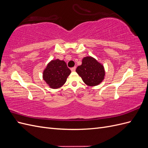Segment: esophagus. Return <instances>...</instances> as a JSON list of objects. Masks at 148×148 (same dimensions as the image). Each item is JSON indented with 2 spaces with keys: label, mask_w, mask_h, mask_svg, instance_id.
Listing matches in <instances>:
<instances>
[{
  "label": "esophagus",
  "mask_w": 148,
  "mask_h": 148,
  "mask_svg": "<svg viewBox=\"0 0 148 148\" xmlns=\"http://www.w3.org/2000/svg\"><path fill=\"white\" fill-rule=\"evenodd\" d=\"M75 70H76V66H74V67H73V68L71 69V71H75Z\"/></svg>",
  "instance_id": "34e87169"
}]
</instances>
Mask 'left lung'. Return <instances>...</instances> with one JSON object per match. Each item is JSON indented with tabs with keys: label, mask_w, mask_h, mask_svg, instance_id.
Returning <instances> with one entry per match:
<instances>
[{
	"label": "left lung",
	"mask_w": 148,
	"mask_h": 148,
	"mask_svg": "<svg viewBox=\"0 0 148 148\" xmlns=\"http://www.w3.org/2000/svg\"><path fill=\"white\" fill-rule=\"evenodd\" d=\"M76 71L89 86H95L101 84L106 75L104 65L91 56L83 58L82 65L77 67Z\"/></svg>",
	"instance_id": "left-lung-1"
}]
</instances>
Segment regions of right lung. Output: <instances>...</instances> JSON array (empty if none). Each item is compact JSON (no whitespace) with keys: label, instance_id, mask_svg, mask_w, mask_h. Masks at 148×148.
I'll use <instances>...</instances> for the list:
<instances>
[{"label":"right lung","instance_id":"1","mask_svg":"<svg viewBox=\"0 0 148 148\" xmlns=\"http://www.w3.org/2000/svg\"><path fill=\"white\" fill-rule=\"evenodd\" d=\"M71 73L65 62L59 59L52 60L43 70L42 78L46 84L52 89H58L65 83Z\"/></svg>","mask_w":148,"mask_h":148}]
</instances>
